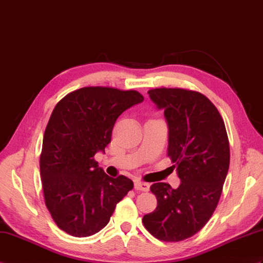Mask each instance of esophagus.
I'll return each mask as SVG.
<instances>
[{
	"label": "esophagus",
	"instance_id": "1",
	"mask_svg": "<svg viewBox=\"0 0 263 263\" xmlns=\"http://www.w3.org/2000/svg\"><path fill=\"white\" fill-rule=\"evenodd\" d=\"M134 188L137 189V191H141V192H148L150 185L148 182H144V181H137L136 184H134Z\"/></svg>",
	"mask_w": 263,
	"mask_h": 263
}]
</instances>
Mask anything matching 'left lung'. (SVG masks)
I'll return each instance as SVG.
<instances>
[{"label": "left lung", "mask_w": 263, "mask_h": 263, "mask_svg": "<svg viewBox=\"0 0 263 263\" xmlns=\"http://www.w3.org/2000/svg\"><path fill=\"white\" fill-rule=\"evenodd\" d=\"M148 94L164 111L168 157L181 184L151 185L158 205L142 222L156 239L179 242L203 229L216 209L230 166L229 138L218 109L199 91L161 87Z\"/></svg>", "instance_id": "obj_1"}]
</instances>
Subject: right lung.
Masks as SVG:
<instances>
[{"instance_id":"add662e5","label":"right lung","mask_w":263,"mask_h":263,"mask_svg":"<svg viewBox=\"0 0 263 263\" xmlns=\"http://www.w3.org/2000/svg\"><path fill=\"white\" fill-rule=\"evenodd\" d=\"M143 100L137 90L89 86L67 94L54 106L42 141L40 175L47 209L66 233H97L132 191L131 179L107 176L94 156L111 142L120 115Z\"/></svg>"}]
</instances>
